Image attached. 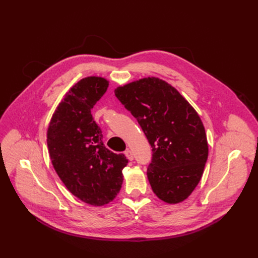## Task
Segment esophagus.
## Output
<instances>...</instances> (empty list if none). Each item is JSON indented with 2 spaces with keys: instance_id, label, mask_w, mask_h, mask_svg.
Listing matches in <instances>:
<instances>
[{
  "instance_id": "1",
  "label": "esophagus",
  "mask_w": 258,
  "mask_h": 258,
  "mask_svg": "<svg viewBox=\"0 0 258 258\" xmlns=\"http://www.w3.org/2000/svg\"><path fill=\"white\" fill-rule=\"evenodd\" d=\"M125 155H126V157L129 159V161H133V153H132L129 149L125 151Z\"/></svg>"
}]
</instances>
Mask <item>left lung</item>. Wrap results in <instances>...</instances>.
Returning a JSON list of instances; mask_svg holds the SVG:
<instances>
[{
	"mask_svg": "<svg viewBox=\"0 0 258 258\" xmlns=\"http://www.w3.org/2000/svg\"><path fill=\"white\" fill-rule=\"evenodd\" d=\"M114 93L151 145L147 175L153 192L168 204L185 201L200 182L208 158L198 112L175 88L156 78L121 86Z\"/></svg>",
	"mask_w": 258,
	"mask_h": 258,
	"instance_id": "left-lung-1",
	"label": "left lung"
}]
</instances>
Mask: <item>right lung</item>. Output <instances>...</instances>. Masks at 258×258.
<instances>
[{"mask_svg": "<svg viewBox=\"0 0 258 258\" xmlns=\"http://www.w3.org/2000/svg\"><path fill=\"white\" fill-rule=\"evenodd\" d=\"M108 81L81 80L57 106L47 131V145L54 170L66 188L92 206L111 202L120 190L121 171L128 159L107 149L102 129L91 109L104 95Z\"/></svg>", "mask_w": 258, "mask_h": 258, "instance_id": "right-lung-1", "label": "right lung"}]
</instances>
